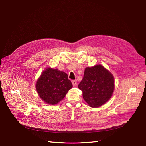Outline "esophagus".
<instances>
[{
  "label": "esophagus",
  "mask_w": 146,
  "mask_h": 146,
  "mask_svg": "<svg viewBox=\"0 0 146 146\" xmlns=\"http://www.w3.org/2000/svg\"><path fill=\"white\" fill-rule=\"evenodd\" d=\"M72 84H73V86L74 87L76 86V85H77V80H72Z\"/></svg>",
  "instance_id": "34e87169"
}]
</instances>
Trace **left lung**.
<instances>
[{
    "label": "left lung",
    "instance_id": "obj_1",
    "mask_svg": "<svg viewBox=\"0 0 146 146\" xmlns=\"http://www.w3.org/2000/svg\"><path fill=\"white\" fill-rule=\"evenodd\" d=\"M78 87L89 106L98 108L111 98L114 90V77L101 65L86 68Z\"/></svg>",
    "mask_w": 146,
    "mask_h": 146
}]
</instances>
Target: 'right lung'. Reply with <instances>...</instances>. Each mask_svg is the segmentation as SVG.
Masks as SVG:
<instances>
[{
  "label": "right lung",
  "mask_w": 146,
  "mask_h": 146,
  "mask_svg": "<svg viewBox=\"0 0 146 146\" xmlns=\"http://www.w3.org/2000/svg\"><path fill=\"white\" fill-rule=\"evenodd\" d=\"M72 87L65 72L50 68L43 72L36 85L39 96L50 105H56L62 100Z\"/></svg>",
  "instance_id": "1"
}]
</instances>
